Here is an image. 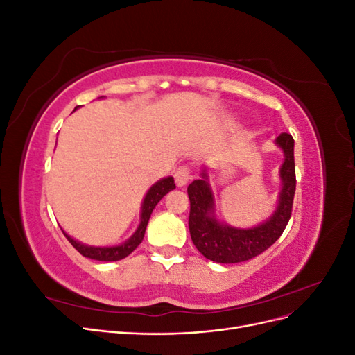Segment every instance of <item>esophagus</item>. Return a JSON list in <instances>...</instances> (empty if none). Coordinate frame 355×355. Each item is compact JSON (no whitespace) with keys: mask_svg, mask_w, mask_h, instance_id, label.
Returning a JSON list of instances; mask_svg holds the SVG:
<instances>
[{"mask_svg":"<svg viewBox=\"0 0 355 355\" xmlns=\"http://www.w3.org/2000/svg\"><path fill=\"white\" fill-rule=\"evenodd\" d=\"M189 179H191V173L188 167H179L175 171V180L178 187H185L189 182Z\"/></svg>","mask_w":355,"mask_h":355,"instance_id":"obj_1","label":"esophagus"}]
</instances>
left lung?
Listing matches in <instances>:
<instances>
[{
    "label": "left lung",
    "instance_id": "1",
    "mask_svg": "<svg viewBox=\"0 0 355 355\" xmlns=\"http://www.w3.org/2000/svg\"><path fill=\"white\" fill-rule=\"evenodd\" d=\"M275 145L284 155L278 171L282 182L278 202L271 216L253 228H235L216 218L214 194L206 167L201 170V178L189 184V232L192 243L204 257L218 263L244 262L261 254L280 239L292 214L296 189L295 141L288 133H282L275 139Z\"/></svg>",
    "mask_w": 355,
    "mask_h": 355
}]
</instances>
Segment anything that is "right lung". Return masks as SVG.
<instances>
[{"mask_svg": "<svg viewBox=\"0 0 355 355\" xmlns=\"http://www.w3.org/2000/svg\"><path fill=\"white\" fill-rule=\"evenodd\" d=\"M176 188L175 185V179L171 176H167L164 179H159L158 182L148 189L146 196L142 201V207H141V222H139L137 230L133 232V235L128 240H125L124 243L118 244V245H106V247H96V245H87L83 244L78 240H73L71 235H68L65 231V237L68 239V241L77 249L83 256L89 257V259H94V261H103V262H114V261H120L124 259L125 256L130 254L136 247L142 243L144 235H145V230L149 218H151V213L155 209L157 204L159 202V200L163 198L167 192L173 191Z\"/></svg>", "mask_w": 355, "mask_h": 355, "instance_id": "right-lung-1", "label": "right lung"}]
</instances>
